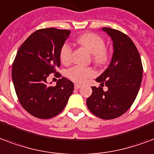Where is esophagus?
Masks as SVG:
<instances>
[{"mask_svg": "<svg viewBox=\"0 0 154 154\" xmlns=\"http://www.w3.org/2000/svg\"><path fill=\"white\" fill-rule=\"evenodd\" d=\"M81 86H82V85H80V84H75L74 85V88L76 89V90H78Z\"/></svg>", "mask_w": 154, "mask_h": 154, "instance_id": "1", "label": "esophagus"}]
</instances>
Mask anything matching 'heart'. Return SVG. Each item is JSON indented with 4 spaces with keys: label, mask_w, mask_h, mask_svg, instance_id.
<instances>
[{
    "label": "heart",
    "mask_w": 154,
    "mask_h": 154,
    "mask_svg": "<svg viewBox=\"0 0 154 154\" xmlns=\"http://www.w3.org/2000/svg\"><path fill=\"white\" fill-rule=\"evenodd\" d=\"M77 43L93 55L92 60L96 64L103 65L108 61L109 53L106 49L105 41L100 35L95 33H85L77 38ZM72 50L68 43L63 44L60 51V59L62 64H68L72 60ZM96 74L92 68L73 66L67 71V76L73 82L82 83L86 79L94 77Z\"/></svg>",
    "instance_id": "b5f03b06"
}]
</instances>
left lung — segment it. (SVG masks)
Segmentation results:
<instances>
[{"mask_svg":"<svg viewBox=\"0 0 154 154\" xmlns=\"http://www.w3.org/2000/svg\"><path fill=\"white\" fill-rule=\"evenodd\" d=\"M113 41L114 52L107 69L96 78V82L109 88L93 86L92 94L86 105L91 113L103 119L122 116L134 103L142 81L143 67L134 43L121 31L103 27Z\"/></svg>","mask_w":154,"mask_h":154,"instance_id":"1","label":"left lung"}]
</instances>
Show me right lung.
Masks as SVG:
<instances>
[{
  "mask_svg": "<svg viewBox=\"0 0 154 154\" xmlns=\"http://www.w3.org/2000/svg\"><path fill=\"white\" fill-rule=\"evenodd\" d=\"M70 30L40 29L22 43L12 67V79L22 107L38 119H50L60 113L73 92V83L65 77L48 86L51 73L61 77L56 69L60 65V51Z\"/></svg>",
  "mask_w": 154,
  "mask_h": 154,
  "instance_id": "right-lung-1",
  "label": "right lung"
}]
</instances>
